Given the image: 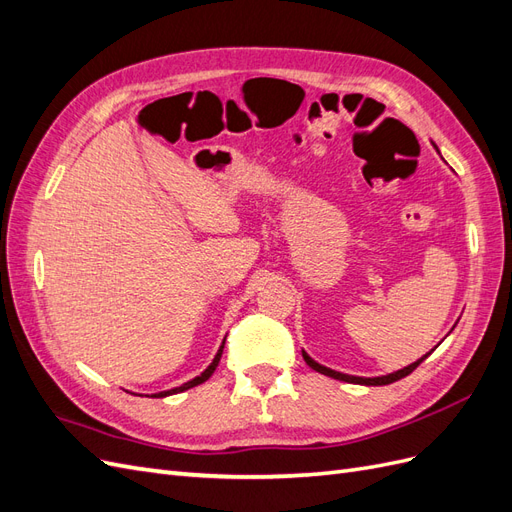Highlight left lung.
I'll return each mask as SVG.
<instances>
[{
	"label": "left lung",
	"mask_w": 512,
	"mask_h": 512,
	"mask_svg": "<svg viewBox=\"0 0 512 512\" xmlns=\"http://www.w3.org/2000/svg\"><path fill=\"white\" fill-rule=\"evenodd\" d=\"M433 147H436V151L440 153V149H438V145L436 143H431ZM459 322V320H457ZM455 322V324H457ZM455 329V327H453ZM451 329V331H453ZM448 331V333H451ZM438 348V346H436ZM303 352V359H305V363L312 367V369H316L318 374H324V376H329V378H335V380H342V382H350V384H363V386H384V384H391V382H397V380H401V378H406L408 374H412V371L421 365L427 356L433 352V348H431V352H427V354H423L421 359L418 361H414V363H410V365H406V367H401V369H397V371H393V374H384V376H374V378H363V376H350V374H342V371H335V369H331V367H324V365H320L318 361H314L312 356H309L305 350H301Z\"/></svg>",
	"instance_id": "obj_1"
}]
</instances>
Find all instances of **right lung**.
<instances>
[{
    "instance_id": "obj_1",
    "label": "right lung",
    "mask_w": 512,
    "mask_h": 512,
    "mask_svg": "<svg viewBox=\"0 0 512 512\" xmlns=\"http://www.w3.org/2000/svg\"><path fill=\"white\" fill-rule=\"evenodd\" d=\"M224 344H226V337L222 339V346H220V350L215 352V356H213V361L209 363V367L203 371V374L200 376H196V378H192V380H188V382H183L181 386H175V389H168V391H160V393H153L151 397H168V395H175V393H183V391H188V389H192V386H198V384H203L205 380H209L211 376H213V371H215V367H218V363H220V359H222V352H224Z\"/></svg>"
}]
</instances>
